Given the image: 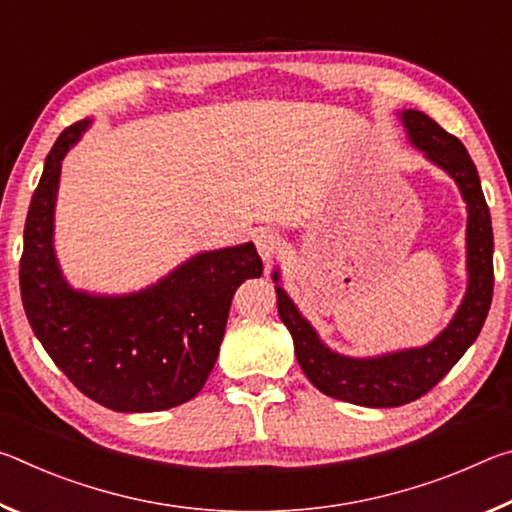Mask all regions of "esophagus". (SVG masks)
Listing matches in <instances>:
<instances>
[{"mask_svg":"<svg viewBox=\"0 0 512 512\" xmlns=\"http://www.w3.org/2000/svg\"><path fill=\"white\" fill-rule=\"evenodd\" d=\"M282 239L277 235L275 230H259L255 235V246H257V253L262 255V259H271L273 255H277V250H280Z\"/></svg>","mask_w":512,"mask_h":512,"instance_id":"obj_1","label":"esophagus"}]
</instances>
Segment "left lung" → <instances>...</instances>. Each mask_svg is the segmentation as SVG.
Wrapping results in <instances>:
<instances>
[{"label":"left lung","instance_id":"left-lung-1","mask_svg":"<svg viewBox=\"0 0 512 512\" xmlns=\"http://www.w3.org/2000/svg\"><path fill=\"white\" fill-rule=\"evenodd\" d=\"M411 142L431 162L452 176L467 203V271L470 287L461 309L436 341L420 350H406L379 359H348L329 352L293 302L277 287V311L289 327L302 372L320 393L372 409H388L418 400L443 379L476 341L488 318L495 268H492V221L481 192V180L461 140L418 110L402 112ZM277 280V275H275Z\"/></svg>","mask_w":512,"mask_h":512}]
</instances>
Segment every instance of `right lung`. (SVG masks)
Instances as JSON below:
<instances>
[{"mask_svg":"<svg viewBox=\"0 0 512 512\" xmlns=\"http://www.w3.org/2000/svg\"><path fill=\"white\" fill-rule=\"evenodd\" d=\"M90 121L67 126L33 192L20 291L29 325L67 379L121 413L164 411L201 391L219 357L232 296L262 275L253 244L189 259L155 287L126 298H94L65 284L51 248L60 162Z\"/></svg>","mask_w":512,"mask_h":512,"instance_id":"right-lung-1","label":"right lung"}]
</instances>
